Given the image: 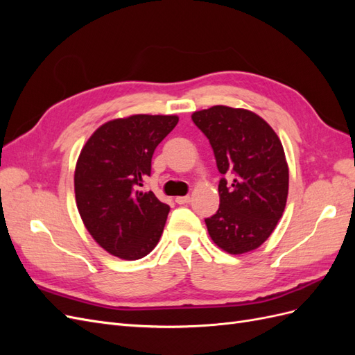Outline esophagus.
I'll return each instance as SVG.
<instances>
[{
	"mask_svg": "<svg viewBox=\"0 0 355 355\" xmlns=\"http://www.w3.org/2000/svg\"><path fill=\"white\" fill-rule=\"evenodd\" d=\"M189 200H191V197H189V196H185V197H176V198H175V201H176L178 204H188V202H189Z\"/></svg>",
	"mask_w": 355,
	"mask_h": 355,
	"instance_id": "1",
	"label": "esophagus"
}]
</instances>
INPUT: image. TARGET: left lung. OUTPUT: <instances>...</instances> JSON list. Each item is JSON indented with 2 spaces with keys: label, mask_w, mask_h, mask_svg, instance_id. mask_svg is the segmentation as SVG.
Segmentation results:
<instances>
[{
  "label": "left lung",
  "mask_w": 355,
  "mask_h": 355,
  "mask_svg": "<svg viewBox=\"0 0 355 355\" xmlns=\"http://www.w3.org/2000/svg\"><path fill=\"white\" fill-rule=\"evenodd\" d=\"M192 121L207 136L220 175L219 210L206 219L213 243L230 254L261 247L282 219L288 194V166L280 137L262 116L216 105Z\"/></svg>",
  "instance_id": "left-lung-1"
}]
</instances>
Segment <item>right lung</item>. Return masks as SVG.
<instances>
[{"mask_svg":"<svg viewBox=\"0 0 355 355\" xmlns=\"http://www.w3.org/2000/svg\"><path fill=\"white\" fill-rule=\"evenodd\" d=\"M178 121V115L115 118L96 128L78 155L73 189L81 220L93 240L120 259H141L163 234L170 207L139 187L151 176L155 148Z\"/></svg>","mask_w":355,"mask_h":355,"instance_id":"1","label":"right lung"}]
</instances>
